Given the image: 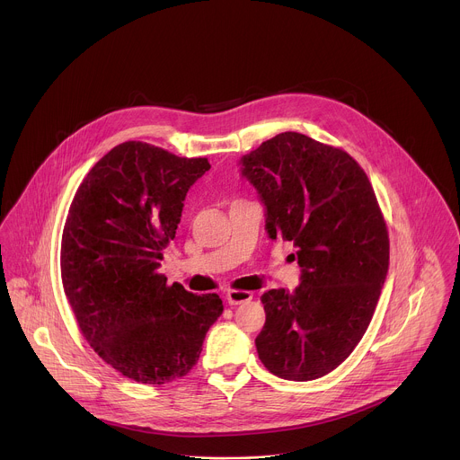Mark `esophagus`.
Masks as SVG:
<instances>
[{
  "mask_svg": "<svg viewBox=\"0 0 460 460\" xmlns=\"http://www.w3.org/2000/svg\"><path fill=\"white\" fill-rule=\"evenodd\" d=\"M253 299V292L250 290H228L226 292V301L230 306H237L243 303H248Z\"/></svg>",
  "mask_w": 460,
  "mask_h": 460,
  "instance_id": "esophagus-1",
  "label": "esophagus"
}]
</instances>
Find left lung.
Wrapping results in <instances>:
<instances>
[{"mask_svg": "<svg viewBox=\"0 0 460 460\" xmlns=\"http://www.w3.org/2000/svg\"><path fill=\"white\" fill-rule=\"evenodd\" d=\"M267 208L270 239L292 241L303 267L294 292H263L257 336L263 367L314 381L341 365L376 312L390 263L388 226L354 157L299 132H281L243 157Z\"/></svg>", "mask_w": 460, "mask_h": 460, "instance_id": "8db88e82", "label": "left lung"}]
</instances>
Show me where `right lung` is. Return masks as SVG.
<instances>
[{
  "label": "right lung",
  "mask_w": 460,
  "mask_h": 460,
  "mask_svg": "<svg viewBox=\"0 0 460 460\" xmlns=\"http://www.w3.org/2000/svg\"><path fill=\"white\" fill-rule=\"evenodd\" d=\"M208 168L207 157L126 141L88 172L66 214L60 269L79 331L108 365L141 385L184 377L223 314L217 294L168 285L157 270L186 193Z\"/></svg>",
  "instance_id": "add662e5"
}]
</instances>
